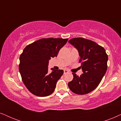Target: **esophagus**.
Segmentation results:
<instances>
[{"instance_id": "1", "label": "esophagus", "mask_w": 121, "mask_h": 121, "mask_svg": "<svg viewBox=\"0 0 121 121\" xmlns=\"http://www.w3.org/2000/svg\"><path fill=\"white\" fill-rule=\"evenodd\" d=\"M69 72L68 70H66V69H65V70H64V74H67V73H69Z\"/></svg>"}]
</instances>
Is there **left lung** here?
I'll use <instances>...</instances> for the list:
<instances>
[{"label":"left lung","instance_id":"obj_1","mask_svg":"<svg viewBox=\"0 0 121 121\" xmlns=\"http://www.w3.org/2000/svg\"><path fill=\"white\" fill-rule=\"evenodd\" d=\"M68 42L78 51L83 72L80 76L72 73L73 79L68 82V86L74 93L87 94L96 88L105 75L108 56L103 47L89 39L74 38Z\"/></svg>","mask_w":121,"mask_h":121}]
</instances>
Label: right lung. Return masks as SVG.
<instances>
[{"mask_svg": "<svg viewBox=\"0 0 121 121\" xmlns=\"http://www.w3.org/2000/svg\"><path fill=\"white\" fill-rule=\"evenodd\" d=\"M68 39H42L25 48L20 57L19 72L22 82L31 93L40 97L53 92L57 81L63 74V70L51 69L48 73L49 60L57 57Z\"/></svg>", "mask_w": 121, "mask_h": 121, "instance_id": "1", "label": "right lung"}]
</instances>
